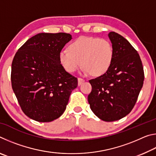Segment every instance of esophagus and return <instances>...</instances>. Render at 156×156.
Segmentation results:
<instances>
[{
    "instance_id": "esophagus-1",
    "label": "esophagus",
    "mask_w": 156,
    "mask_h": 156,
    "mask_svg": "<svg viewBox=\"0 0 156 156\" xmlns=\"http://www.w3.org/2000/svg\"><path fill=\"white\" fill-rule=\"evenodd\" d=\"M84 79H83V78H78V86L81 85V84H83V83H84Z\"/></svg>"
}]
</instances>
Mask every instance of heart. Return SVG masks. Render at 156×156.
<instances>
[{
    "instance_id": "1",
    "label": "heart",
    "mask_w": 156,
    "mask_h": 156,
    "mask_svg": "<svg viewBox=\"0 0 156 156\" xmlns=\"http://www.w3.org/2000/svg\"><path fill=\"white\" fill-rule=\"evenodd\" d=\"M114 58V49L111 42L98 37L81 36L72 41L67 49H62L58 60L66 72H76L82 65L83 72L94 76L105 74Z\"/></svg>"
}]
</instances>
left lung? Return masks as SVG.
Returning <instances> with one entry per match:
<instances>
[{"instance_id":"1","label":"left lung","mask_w":156,"mask_h":156,"mask_svg":"<svg viewBox=\"0 0 156 156\" xmlns=\"http://www.w3.org/2000/svg\"><path fill=\"white\" fill-rule=\"evenodd\" d=\"M114 49V58L105 74L89 83L92 90L88 102L92 112L106 122L118 120L133 109L143 85V67L139 54L120 34H108Z\"/></svg>"}]
</instances>
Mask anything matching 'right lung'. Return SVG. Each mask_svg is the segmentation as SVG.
<instances>
[{
	"mask_svg": "<svg viewBox=\"0 0 156 156\" xmlns=\"http://www.w3.org/2000/svg\"><path fill=\"white\" fill-rule=\"evenodd\" d=\"M66 33H40L18 50L12 64L13 91L25 114L40 122H51L66 109L78 80L60 65L58 54L72 40Z\"/></svg>",
	"mask_w": 156,
	"mask_h": 156,
	"instance_id": "add662e5",
	"label": "right lung"
}]
</instances>
